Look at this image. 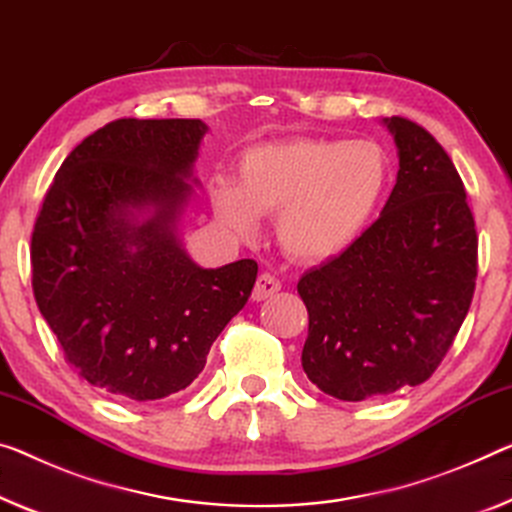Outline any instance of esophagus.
Listing matches in <instances>:
<instances>
[{"instance_id":"esophagus-1","label":"esophagus","mask_w":512,"mask_h":512,"mask_svg":"<svg viewBox=\"0 0 512 512\" xmlns=\"http://www.w3.org/2000/svg\"><path fill=\"white\" fill-rule=\"evenodd\" d=\"M277 290H281V281L274 277V274L263 272V274H258L254 293H251V300H254V302L267 300V297H272L274 293H277Z\"/></svg>"}]
</instances>
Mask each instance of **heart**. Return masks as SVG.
<instances>
[{"label": "heart", "instance_id": "obj_1", "mask_svg": "<svg viewBox=\"0 0 512 512\" xmlns=\"http://www.w3.org/2000/svg\"><path fill=\"white\" fill-rule=\"evenodd\" d=\"M389 183L373 141L286 139L242 155L240 185L217 178L212 206L224 226L251 235L277 215V240L297 263H325L355 242Z\"/></svg>", "mask_w": 512, "mask_h": 512}]
</instances>
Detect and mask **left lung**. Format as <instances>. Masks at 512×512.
<instances>
[{"label": "left lung", "mask_w": 512, "mask_h": 512, "mask_svg": "<svg viewBox=\"0 0 512 512\" xmlns=\"http://www.w3.org/2000/svg\"><path fill=\"white\" fill-rule=\"evenodd\" d=\"M387 125L400 169L382 215L297 283L309 311L304 373L348 403L426 382L467 318L478 274L476 222L451 157L419 123Z\"/></svg>", "instance_id": "left-lung-1"}]
</instances>
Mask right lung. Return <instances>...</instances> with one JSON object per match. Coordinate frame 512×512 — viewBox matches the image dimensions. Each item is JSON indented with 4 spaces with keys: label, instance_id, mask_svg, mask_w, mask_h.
I'll use <instances>...</instances> for the list:
<instances>
[{
    "label": "right lung",
    "instance_id": "add662e5",
    "mask_svg": "<svg viewBox=\"0 0 512 512\" xmlns=\"http://www.w3.org/2000/svg\"><path fill=\"white\" fill-rule=\"evenodd\" d=\"M206 125L116 119L61 164L31 233V288L73 371L116 398L183 391L247 304L251 258L201 270L176 240V215ZM153 207L146 223L134 212Z\"/></svg>",
    "mask_w": 512,
    "mask_h": 512
}]
</instances>
